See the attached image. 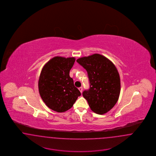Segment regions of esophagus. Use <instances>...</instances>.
<instances>
[{
    "mask_svg": "<svg viewBox=\"0 0 156 156\" xmlns=\"http://www.w3.org/2000/svg\"><path fill=\"white\" fill-rule=\"evenodd\" d=\"M78 89H79V90H80V92H82V90H83V88H82V87H80V88H78Z\"/></svg>",
    "mask_w": 156,
    "mask_h": 156,
    "instance_id": "1",
    "label": "esophagus"
}]
</instances>
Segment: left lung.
Returning a JSON list of instances; mask_svg holds the SVG:
<instances>
[{"instance_id":"8db88e82","label":"left lung","mask_w":156,"mask_h":156,"mask_svg":"<svg viewBox=\"0 0 156 156\" xmlns=\"http://www.w3.org/2000/svg\"><path fill=\"white\" fill-rule=\"evenodd\" d=\"M76 62L86 69L89 88L82 92L92 111L104 114L118 101L120 81L118 71L110 60L98 54L82 57Z\"/></svg>"}]
</instances>
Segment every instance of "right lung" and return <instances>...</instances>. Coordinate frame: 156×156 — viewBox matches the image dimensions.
Here are the masks:
<instances>
[{"mask_svg": "<svg viewBox=\"0 0 156 156\" xmlns=\"http://www.w3.org/2000/svg\"><path fill=\"white\" fill-rule=\"evenodd\" d=\"M75 61L74 57H55L42 69L38 80L39 93L45 105L54 111H67L81 95L69 76Z\"/></svg>", "mask_w": 156, "mask_h": 156, "instance_id": "1", "label": "right lung"}]
</instances>
